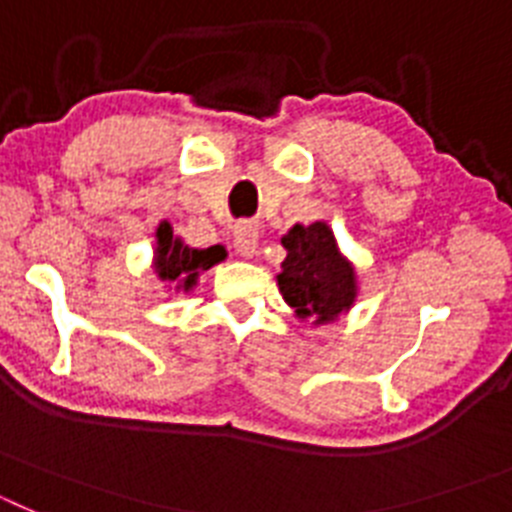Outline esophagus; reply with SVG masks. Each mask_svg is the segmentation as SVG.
<instances>
[{
    "label": "esophagus",
    "mask_w": 512,
    "mask_h": 512,
    "mask_svg": "<svg viewBox=\"0 0 512 512\" xmlns=\"http://www.w3.org/2000/svg\"><path fill=\"white\" fill-rule=\"evenodd\" d=\"M233 246L241 256H253L256 253V246H259V228L253 223H238L233 233Z\"/></svg>",
    "instance_id": "esophagus-1"
}]
</instances>
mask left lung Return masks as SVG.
<instances>
[{"mask_svg":"<svg viewBox=\"0 0 512 512\" xmlns=\"http://www.w3.org/2000/svg\"><path fill=\"white\" fill-rule=\"evenodd\" d=\"M282 246L287 259L277 277L279 292L289 307H295L297 318L315 325L330 323L354 305V266L338 253L328 225H295L282 238Z\"/></svg>","mask_w":512,"mask_h":512,"instance_id":"1","label":"left lung"}]
</instances>
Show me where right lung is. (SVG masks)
Here are the masks:
<instances>
[{"label":"right lung","mask_w":512,"mask_h":512,"mask_svg":"<svg viewBox=\"0 0 512 512\" xmlns=\"http://www.w3.org/2000/svg\"><path fill=\"white\" fill-rule=\"evenodd\" d=\"M225 259V251L220 246L210 248H189L184 246L182 238H174L171 225L161 223L156 230V259H153V269H156L161 282H174L176 289H189L197 284L200 271H207L215 266L217 261Z\"/></svg>","instance_id":"right-lung-1"}]
</instances>
